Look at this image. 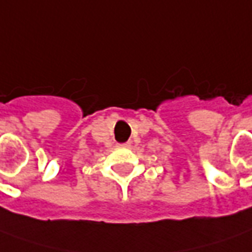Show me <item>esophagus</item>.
Segmentation results:
<instances>
[{"label": "esophagus", "mask_w": 252, "mask_h": 252, "mask_svg": "<svg viewBox=\"0 0 252 252\" xmlns=\"http://www.w3.org/2000/svg\"><path fill=\"white\" fill-rule=\"evenodd\" d=\"M121 146H129V142H126V143H124V144H121Z\"/></svg>", "instance_id": "esophagus-1"}]
</instances>
